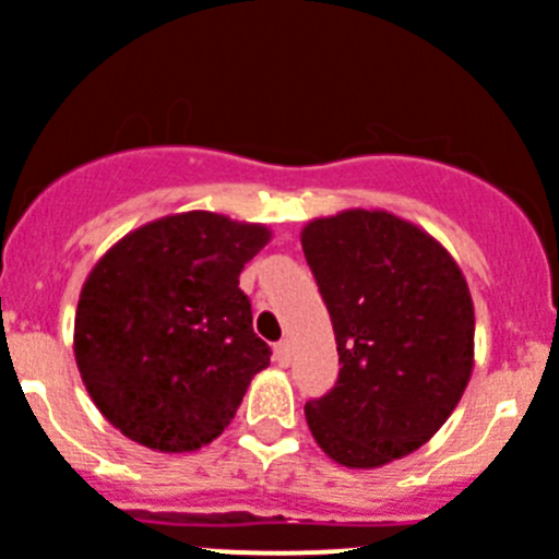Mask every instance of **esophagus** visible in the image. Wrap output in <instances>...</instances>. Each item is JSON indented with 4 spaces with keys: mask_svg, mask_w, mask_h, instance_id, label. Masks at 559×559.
<instances>
[{
    "mask_svg": "<svg viewBox=\"0 0 559 559\" xmlns=\"http://www.w3.org/2000/svg\"><path fill=\"white\" fill-rule=\"evenodd\" d=\"M275 360H278V366H289L292 360L289 341H278V344H275Z\"/></svg>",
    "mask_w": 559,
    "mask_h": 559,
    "instance_id": "1",
    "label": "esophagus"
}]
</instances>
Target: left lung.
<instances>
[{
  "mask_svg": "<svg viewBox=\"0 0 559 559\" xmlns=\"http://www.w3.org/2000/svg\"><path fill=\"white\" fill-rule=\"evenodd\" d=\"M302 253L341 362L333 388L306 404L313 440L357 469L417 451L473 373L475 311L462 270L435 237L382 210L311 221Z\"/></svg>",
  "mask_w": 559,
  "mask_h": 559,
  "instance_id": "left-lung-1",
  "label": "left lung"
}]
</instances>
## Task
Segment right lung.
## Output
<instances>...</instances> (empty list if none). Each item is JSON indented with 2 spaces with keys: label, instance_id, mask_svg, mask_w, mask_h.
<instances>
[{
  "label": "right lung",
  "instance_id": "add662e5",
  "mask_svg": "<svg viewBox=\"0 0 559 559\" xmlns=\"http://www.w3.org/2000/svg\"><path fill=\"white\" fill-rule=\"evenodd\" d=\"M267 240L264 226L197 210L130 231L95 264L75 311V362L124 437L188 453L231 424L273 355L240 289Z\"/></svg>",
  "mask_w": 559,
  "mask_h": 559
}]
</instances>
